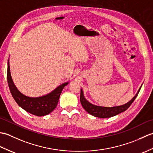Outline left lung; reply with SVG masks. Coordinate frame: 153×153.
Returning a JSON list of instances; mask_svg holds the SVG:
<instances>
[{
    "label": "left lung",
    "mask_w": 153,
    "mask_h": 153,
    "mask_svg": "<svg viewBox=\"0 0 153 153\" xmlns=\"http://www.w3.org/2000/svg\"><path fill=\"white\" fill-rule=\"evenodd\" d=\"M142 86V85H141ZM141 86L140 88L139 89L138 91L136 93V95L133 97V98L129 100V102L124 104V105H120V106H112V107H106V106H97L89 102L87 100L85 97H84V94L82 89H81V93H80V102L82 104L83 108L85 109L86 111L90 114L91 115L94 116L95 117H98L100 118H110V117H112L114 116H116L118 114L126 111L128 109L133 102L134 101L136 97L138 95V93L140 91Z\"/></svg>",
    "instance_id": "8db88e82"
}]
</instances>
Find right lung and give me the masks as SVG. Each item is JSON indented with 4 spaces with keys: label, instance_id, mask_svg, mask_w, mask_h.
<instances>
[{
    "label": "right lung",
    "instance_id": "1",
    "mask_svg": "<svg viewBox=\"0 0 153 153\" xmlns=\"http://www.w3.org/2000/svg\"><path fill=\"white\" fill-rule=\"evenodd\" d=\"M7 80L12 95L18 105L25 111L37 116H46L53 111L58 105L63 89L69 83L68 82H65L44 96L30 97L25 95L17 89L12 79L9 59L8 60Z\"/></svg>",
    "mask_w": 153,
    "mask_h": 153
}]
</instances>
